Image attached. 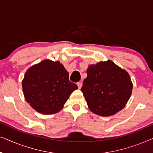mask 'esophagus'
I'll return each instance as SVG.
<instances>
[{"label": "esophagus", "instance_id": "1", "mask_svg": "<svg viewBox=\"0 0 153 153\" xmlns=\"http://www.w3.org/2000/svg\"><path fill=\"white\" fill-rule=\"evenodd\" d=\"M77 85H78V87H79V88L80 89L81 87H82V82H81V81H79V82H78L77 83Z\"/></svg>", "mask_w": 153, "mask_h": 153}]
</instances>
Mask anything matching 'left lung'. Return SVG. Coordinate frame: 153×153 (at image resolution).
Masks as SVG:
<instances>
[{"label":"left lung","mask_w":153,"mask_h":153,"mask_svg":"<svg viewBox=\"0 0 153 153\" xmlns=\"http://www.w3.org/2000/svg\"><path fill=\"white\" fill-rule=\"evenodd\" d=\"M132 88L128 73L108 60L88 67L81 92L92 112L109 116L125 107Z\"/></svg>","instance_id":"8db88e82"}]
</instances>
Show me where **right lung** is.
<instances>
[{
	"label": "right lung",
	"instance_id": "1",
	"mask_svg": "<svg viewBox=\"0 0 153 153\" xmlns=\"http://www.w3.org/2000/svg\"><path fill=\"white\" fill-rule=\"evenodd\" d=\"M25 99L37 112L53 114L62 109L76 84L59 61L45 60L28 69L22 81Z\"/></svg>",
	"mask_w": 153,
	"mask_h": 153
}]
</instances>
